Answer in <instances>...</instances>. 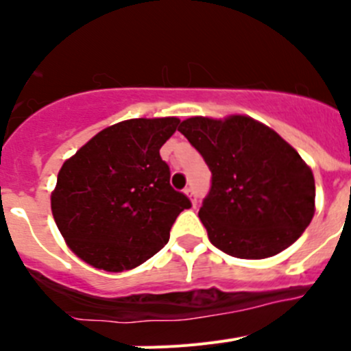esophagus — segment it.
Wrapping results in <instances>:
<instances>
[{
	"instance_id": "esophagus-1",
	"label": "esophagus",
	"mask_w": 351,
	"mask_h": 351,
	"mask_svg": "<svg viewBox=\"0 0 351 351\" xmlns=\"http://www.w3.org/2000/svg\"><path fill=\"white\" fill-rule=\"evenodd\" d=\"M184 193L188 195V197H190V200H191V204H197V193H195V188L193 186H188V188H186L184 190Z\"/></svg>"
}]
</instances>
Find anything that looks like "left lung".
Instances as JSON below:
<instances>
[{"label": "left lung", "instance_id": "1", "mask_svg": "<svg viewBox=\"0 0 351 351\" xmlns=\"http://www.w3.org/2000/svg\"><path fill=\"white\" fill-rule=\"evenodd\" d=\"M179 132L210 170L198 216L218 250L267 258L308 228L315 214L313 172L278 133L246 116L190 117Z\"/></svg>", "mask_w": 351, "mask_h": 351}]
</instances>
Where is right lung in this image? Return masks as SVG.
Returning <instances> with one entry per match:
<instances>
[{
  "mask_svg": "<svg viewBox=\"0 0 351 351\" xmlns=\"http://www.w3.org/2000/svg\"><path fill=\"white\" fill-rule=\"evenodd\" d=\"M178 117L130 119L101 130L58 173L54 221L70 250L96 269L137 267L169 243L190 198L170 186L160 149Z\"/></svg>",
  "mask_w": 351,
  "mask_h": 351,
  "instance_id": "add662e5",
  "label": "right lung"
}]
</instances>
